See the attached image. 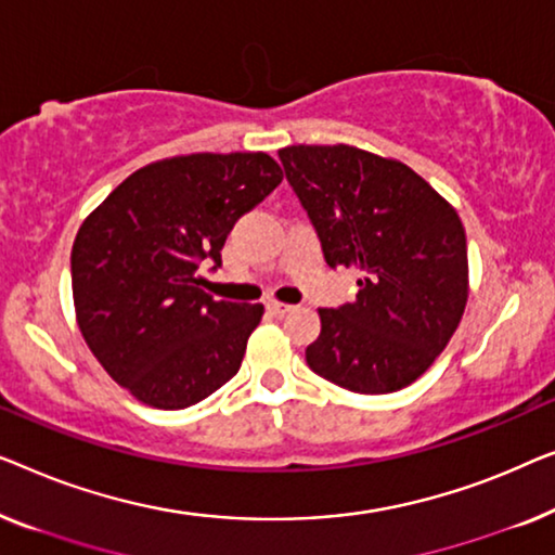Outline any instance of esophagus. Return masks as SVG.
I'll return each instance as SVG.
<instances>
[{
	"mask_svg": "<svg viewBox=\"0 0 555 555\" xmlns=\"http://www.w3.org/2000/svg\"><path fill=\"white\" fill-rule=\"evenodd\" d=\"M267 309L271 311L274 317H284L286 311H292V304H284V301H269Z\"/></svg>",
	"mask_w": 555,
	"mask_h": 555,
	"instance_id": "1",
	"label": "esophagus"
}]
</instances>
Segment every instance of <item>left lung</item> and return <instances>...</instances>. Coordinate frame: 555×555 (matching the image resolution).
Instances as JSON below:
<instances>
[{"instance_id":"obj_1","label":"left lung","mask_w":555,"mask_h":555,"mask_svg":"<svg viewBox=\"0 0 555 555\" xmlns=\"http://www.w3.org/2000/svg\"><path fill=\"white\" fill-rule=\"evenodd\" d=\"M279 158L326 263L359 274L352 304L319 309L309 366L359 395L412 385L448 347L470 292L457 210L402 160L362 147L288 145Z\"/></svg>"}]
</instances>
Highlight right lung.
I'll return each mask as SVG.
<instances>
[{
    "label": "right lung",
    "instance_id": "right-lung-1",
    "mask_svg": "<svg viewBox=\"0 0 555 555\" xmlns=\"http://www.w3.org/2000/svg\"><path fill=\"white\" fill-rule=\"evenodd\" d=\"M269 153H191L147 166L85 218L73 244L75 319L138 402L191 408L238 372L263 304L214 299L198 267L281 183Z\"/></svg>",
    "mask_w": 555,
    "mask_h": 555
}]
</instances>
